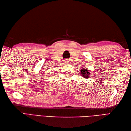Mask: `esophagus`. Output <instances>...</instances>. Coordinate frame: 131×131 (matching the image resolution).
<instances>
[{
  "instance_id": "obj_1",
  "label": "esophagus",
  "mask_w": 131,
  "mask_h": 131,
  "mask_svg": "<svg viewBox=\"0 0 131 131\" xmlns=\"http://www.w3.org/2000/svg\"><path fill=\"white\" fill-rule=\"evenodd\" d=\"M65 61L66 63H69V61H70V60H68V59H66Z\"/></svg>"
}]
</instances>
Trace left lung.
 I'll return each instance as SVG.
<instances>
[{
	"label": "left lung",
	"mask_w": 131,
	"mask_h": 131,
	"mask_svg": "<svg viewBox=\"0 0 131 131\" xmlns=\"http://www.w3.org/2000/svg\"><path fill=\"white\" fill-rule=\"evenodd\" d=\"M81 73L82 75L84 78H89V77L91 75L90 72L87 70V69H84V68L82 69V70H81V73Z\"/></svg>",
	"instance_id": "1"
}]
</instances>
